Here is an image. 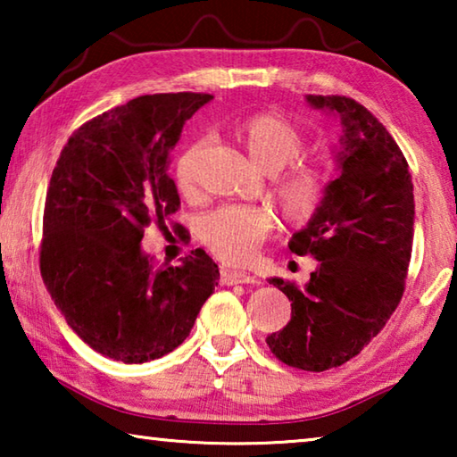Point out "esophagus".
Returning a JSON list of instances; mask_svg holds the SVG:
<instances>
[{"label":"esophagus","mask_w":457,"mask_h":457,"mask_svg":"<svg viewBox=\"0 0 457 457\" xmlns=\"http://www.w3.org/2000/svg\"><path fill=\"white\" fill-rule=\"evenodd\" d=\"M220 282L223 286H234V284H253L256 278L250 276L247 272H242V270H221L220 274Z\"/></svg>","instance_id":"1"}]
</instances>
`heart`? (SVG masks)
Here are the masks:
<instances>
[{"mask_svg":"<svg viewBox=\"0 0 457 457\" xmlns=\"http://www.w3.org/2000/svg\"><path fill=\"white\" fill-rule=\"evenodd\" d=\"M250 159L270 175L272 197L286 220L304 223L319 212L330 183V169L320 161L300 159L308 149L306 137L276 112H256L234 129ZM204 143L187 146L175 163V183L183 195H195L197 163ZM289 167L286 168L285 165ZM274 228L266 205H221L199 221V236L220 260L237 264L252 256Z\"/></svg>","mask_w":457,"mask_h":457,"instance_id":"obj_1","label":"heart"}]
</instances>
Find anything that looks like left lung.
Returning a JSON list of instances; mask_svg holds the SVG:
<instances>
[{
	"mask_svg": "<svg viewBox=\"0 0 457 457\" xmlns=\"http://www.w3.org/2000/svg\"><path fill=\"white\" fill-rule=\"evenodd\" d=\"M345 127L338 179L319 212L288 247L312 256L311 282L272 278L290 300V322L266 338L278 361L327 370L359 354L383 330L405 292L413 247V183L405 154L377 117L357 100L308 95Z\"/></svg>",
	"mask_w": 457,
	"mask_h": 457,
	"instance_id": "8db88e82",
	"label": "left lung"
}]
</instances>
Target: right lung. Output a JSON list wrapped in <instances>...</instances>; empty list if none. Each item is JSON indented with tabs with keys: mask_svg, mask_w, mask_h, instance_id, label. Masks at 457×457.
<instances>
[{
	"mask_svg": "<svg viewBox=\"0 0 457 457\" xmlns=\"http://www.w3.org/2000/svg\"><path fill=\"white\" fill-rule=\"evenodd\" d=\"M213 96L145 95L76 129L52 171L40 272L54 304L90 349L146 362L189 337L218 286V264L193 250L154 268L141 252L149 223L181 207L169 177L183 125Z\"/></svg>",
	"mask_w": 457,
	"mask_h": 457,
	"instance_id": "1",
	"label": "right lung"
}]
</instances>
